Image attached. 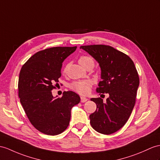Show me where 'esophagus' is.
<instances>
[{"label":"esophagus","instance_id":"34e87169","mask_svg":"<svg viewBox=\"0 0 160 160\" xmlns=\"http://www.w3.org/2000/svg\"><path fill=\"white\" fill-rule=\"evenodd\" d=\"M88 98H85V97H83V96H81V102H85L86 101H88Z\"/></svg>","mask_w":160,"mask_h":160}]
</instances>
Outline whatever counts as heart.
<instances>
[{"mask_svg": "<svg viewBox=\"0 0 160 160\" xmlns=\"http://www.w3.org/2000/svg\"><path fill=\"white\" fill-rule=\"evenodd\" d=\"M79 64L84 67L89 62H93V60L92 58L88 56H82L79 58ZM68 67H65L63 69V72L65 73L67 71ZM93 85V81L90 79H84V80H80L74 81L71 85H70V88H71L72 90L77 92L78 93L81 95H87L91 92V89Z\"/></svg>", "mask_w": 160, "mask_h": 160, "instance_id": "b5f03b06", "label": "heart"}]
</instances>
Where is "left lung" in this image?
<instances>
[{
    "mask_svg": "<svg viewBox=\"0 0 160 160\" xmlns=\"http://www.w3.org/2000/svg\"><path fill=\"white\" fill-rule=\"evenodd\" d=\"M80 49L99 63L102 80L96 92L109 95L104 103L101 98H91L96 110L89 115L90 124L100 134H111L125 125L133 110L139 85L138 72L129 56L111 46L84 45Z\"/></svg>",
    "mask_w": 160,
    "mask_h": 160,
    "instance_id": "8db88e82",
    "label": "left lung"
}]
</instances>
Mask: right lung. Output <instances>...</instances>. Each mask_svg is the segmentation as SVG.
Returning <instances> with one entry per match:
<instances>
[{
	"label": "right lung",
	"instance_id": "add662e5",
	"mask_svg": "<svg viewBox=\"0 0 160 160\" xmlns=\"http://www.w3.org/2000/svg\"><path fill=\"white\" fill-rule=\"evenodd\" d=\"M77 47H56L40 51L23 65L19 75L18 95L32 125L42 133L55 136L69 125L71 111L80 102L72 91L64 92L61 98L52 90L61 77L62 62ZM57 85V83H56Z\"/></svg>",
	"mask_w": 160,
	"mask_h": 160
}]
</instances>
